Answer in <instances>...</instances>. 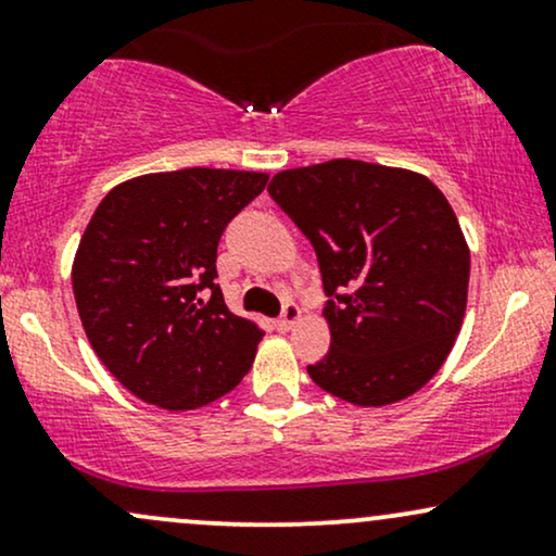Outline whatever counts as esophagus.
I'll return each mask as SVG.
<instances>
[{"label":"esophagus","instance_id":"esophagus-1","mask_svg":"<svg viewBox=\"0 0 556 556\" xmlns=\"http://www.w3.org/2000/svg\"><path fill=\"white\" fill-rule=\"evenodd\" d=\"M298 321H300V308H298L295 303H287L285 308H282V316L277 318V329L290 331L292 327H295Z\"/></svg>","mask_w":556,"mask_h":556}]
</instances>
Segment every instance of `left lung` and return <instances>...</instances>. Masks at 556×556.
Here are the masks:
<instances>
[{
  "mask_svg": "<svg viewBox=\"0 0 556 556\" xmlns=\"http://www.w3.org/2000/svg\"><path fill=\"white\" fill-rule=\"evenodd\" d=\"M269 195L314 245L331 344L311 379L361 407L416 394L460 334L470 251L442 190L418 172L331 159L271 177Z\"/></svg>",
  "mask_w": 556,
  "mask_h": 556,
  "instance_id": "left-lung-1",
  "label": "left lung"
}]
</instances>
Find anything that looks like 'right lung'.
Segmentation results:
<instances>
[{"instance_id": "obj_1", "label": "right lung", "mask_w": 556, "mask_h": 556, "mask_svg": "<svg viewBox=\"0 0 556 556\" xmlns=\"http://www.w3.org/2000/svg\"><path fill=\"white\" fill-rule=\"evenodd\" d=\"M266 180L240 169L154 172L96 206L73 261L75 303L93 353L138 400L195 410L253 366L264 331L225 305L216 245Z\"/></svg>"}]
</instances>
